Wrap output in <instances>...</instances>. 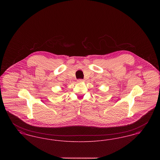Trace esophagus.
<instances>
[{
    "instance_id": "1",
    "label": "esophagus",
    "mask_w": 160,
    "mask_h": 160,
    "mask_svg": "<svg viewBox=\"0 0 160 160\" xmlns=\"http://www.w3.org/2000/svg\"><path fill=\"white\" fill-rule=\"evenodd\" d=\"M77 82H79V83H81V82H83L84 80H82V79H79V80H77Z\"/></svg>"
}]
</instances>
